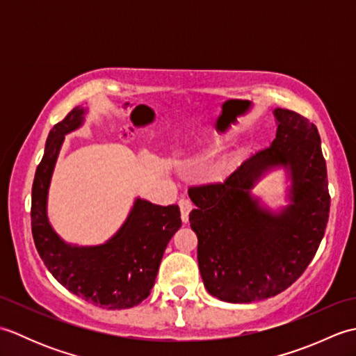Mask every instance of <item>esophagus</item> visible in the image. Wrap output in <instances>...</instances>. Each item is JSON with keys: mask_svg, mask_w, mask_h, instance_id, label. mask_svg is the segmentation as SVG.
I'll return each mask as SVG.
<instances>
[{"mask_svg": "<svg viewBox=\"0 0 356 356\" xmlns=\"http://www.w3.org/2000/svg\"><path fill=\"white\" fill-rule=\"evenodd\" d=\"M179 207H180V213H182V222L188 223V220H190V213H191V209H193L191 200L182 199V200L179 202Z\"/></svg>", "mask_w": 356, "mask_h": 356, "instance_id": "esophagus-1", "label": "esophagus"}]
</instances>
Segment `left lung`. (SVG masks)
I'll use <instances>...</instances> for the list:
<instances>
[{
  "label": "left lung",
  "mask_w": 356,
  "mask_h": 356,
  "mask_svg": "<svg viewBox=\"0 0 356 356\" xmlns=\"http://www.w3.org/2000/svg\"><path fill=\"white\" fill-rule=\"evenodd\" d=\"M270 147L248 157L223 182L191 186L190 213L207 291L228 303L275 297L303 274L326 229L330 195L316 127L298 113L275 108ZM284 169L288 205L263 206L253 194L261 177Z\"/></svg>",
  "instance_id": "obj_1"
}]
</instances>
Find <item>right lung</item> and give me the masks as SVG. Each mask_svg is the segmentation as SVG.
Here are the masks:
<instances>
[{
	"instance_id": "obj_1",
	"label": "right lung",
	"mask_w": 356,
	"mask_h": 356,
	"mask_svg": "<svg viewBox=\"0 0 356 356\" xmlns=\"http://www.w3.org/2000/svg\"><path fill=\"white\" fill-rule=\"evenodd\" d=\"M86 115L87 108L74 107L49 133L32 186V234L44 264L65 289L104 309H128L153 289L166 245L182 226L180 209L138 197L105 243L78 246L59 237L47 216L49 188L65 134L82 127Z\"/></svg>"
}]
</instances>
